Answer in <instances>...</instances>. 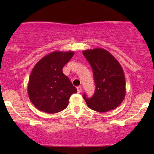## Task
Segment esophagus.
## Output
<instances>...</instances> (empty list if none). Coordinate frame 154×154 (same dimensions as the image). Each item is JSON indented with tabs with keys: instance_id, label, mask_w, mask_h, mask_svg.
Masks as SVG:
<instances>
[{
	"instance_id": "1",
	"label": "esophagus",
	"mask_w": 154,
	"mask_h": 154,
	"mask_svg": "<svg viewBox=\"0 0 154 154\" xmlns=\"http://www.w3.org/2000/svg\"><path fill=\"white\" fill-rule=\"evenodd\" d=\"M77 93H82V87H80V86H79V87H77Z\"/></svg>"
}]
</instances>
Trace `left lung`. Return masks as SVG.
Returning <instances> with one entry per match:
<instances>
[{
    "label": "left lung",
    "instance_id": "1",
    "mask_svg": "<svg viewBox=\"0 0 154 154\" xmlns=\"http://www.w3.org/2000/svg\"><path fill=\"white\" fill-rule=\"evenodd\" d=\"M93 72L95 91L91 98H83L88 106L100 113L118 107L125 99L126 82L123 69L113 55L97 48L82 51Z\"/></svg>",
    "mask_w": 154,
    "mask_h": 154
}]
</instances>
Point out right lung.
Returning a JSON list of instances; mask_svg holds the SVG:
<instances>
[{
  "label": "right lung",
  "instance_id": "obj_1",
  "mask_svg": "<svg viewBox=\"0 0 154 154\" xmlns=\"http://www.w3.org/2000/svg\"><path fill=\"white\" fill-rule=\"evenodd\" d=\"M74 51H54L38 61L32 70L27 93L30 101L38 110L48 114L63 111L69 98L77 92L69 77L63 73L64 65Z\"/></svg>",
  "mask_w": 154,
  "mask_h": 154
}]
</instances>
